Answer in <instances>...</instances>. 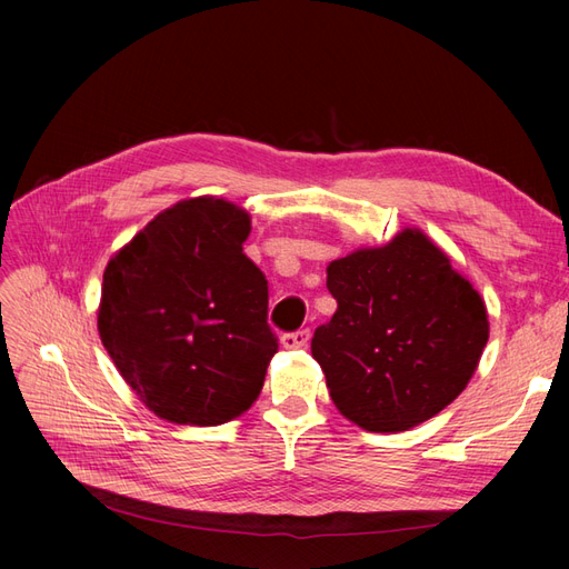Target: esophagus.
<instances>
[{"instance_id": "obj_1", "label": "esophagus", "mask_w": 569, "mask_h": 569, "mask_svg": "<svg viewBox=\"0 0 569 569\" xmlns=\"http://www.w3.org/2000/svg\"><path fill=\"white\" fill-rule=\"evenodd\" d=\"M308 339H311V332H308V330H297V332L282 335L280 343H282L284 349H303L306 343H308Z\"/></svg>"}]
</instances>
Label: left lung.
I'll list each match as a JSON object with an SVG mask.
<instances>
[{"instance_id": "8db88e82", "label": "left lung", "mask_w": 569, "mask_h": 569, "mask_svg": "<svg viewBox=\"0 0 569 569\" xmlns=\"http://www.w3.org/2000/svg\"><path fill=\"white\" fill-rule=\"evenodd\" d=\"M327 289L337 311L316 330L311 351L353 425L406 432L472 380L489 341L487 306L422 230L337 258Z\"/></svg>"}]
</instances>
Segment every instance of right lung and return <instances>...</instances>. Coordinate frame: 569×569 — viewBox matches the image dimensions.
I'll return each mask as SVG.
<instances>
[{"instance_id": "obj_1", "label": "right lung", "mask_w": 569, "mask_h": 569, "mask_svg": "<svg viewBox=\"0 0 569 569\" xmlns=\"http://www.w3.org/2000/svg\"><path fill=\"white\" fill-rule=\"evenodd\" d=\"M249 232L242 206L182 199L104 270L101 343L137 399L166 422H230L263 389L278 337L266 274L242 251Z\"/></svg>"}]
</instances>
